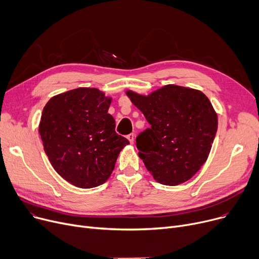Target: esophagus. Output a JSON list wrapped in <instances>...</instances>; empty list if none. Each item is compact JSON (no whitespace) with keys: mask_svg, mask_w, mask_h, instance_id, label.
Wrapping results in <instances>:
<instances>
[{"mask_svg":"<svg viewBox=\"0 0 259 259\" xmlns=\"http://www.w3.org/2000/svg\"><path fill=\"white\" fill-rule=\"evenodd\" d=\"M126 138L128 139V141L133 144L134 143V140H135V135L132 133V134H130V135H127L126 136Z\"/></svg>","mask_w":259,"mask_h":259,"instance_id":"esophagus-1","label":"esophagus"}]
</instances>
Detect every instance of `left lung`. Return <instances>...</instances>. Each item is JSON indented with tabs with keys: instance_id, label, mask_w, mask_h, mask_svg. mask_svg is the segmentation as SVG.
Listing matches in <instances>:
<instances>
[{
	"instance_id": "8db88e82",
	"label": "left lung",
	"mask_w": 259,
	"mask_h": 259,
	"mask_svg": "<svg viewBox=\"0 0 259 259\" xmlns=\"http://www.w3.org/2000/svg\"><path fill=\"white\" fill-rule=\"evenodd\" d=\"M126 94L150 124L136 138L147 170L163 185L191 179L206 162L218 130V115L207 96L176 84L148 96Z\"/></svg>"
}]
</instances>
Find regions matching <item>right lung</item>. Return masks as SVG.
<instances>
[{"instance_id": "obj_1", "label": "right lung", "mask_w": 259, "mask_h": 259, "mask_svg": "<svg viewBox=\"0 0 259 259\" xmlns=\"http://www.w3.org/2000/svg\"><path fill=\"white\" fill-rule=\"evenodd\" d=\"M111 101L97 89L78 88L52 97L42 110L38 131L45 153L56 172L76 187L103 184L130 144L115 131Z\"/></svg>"}]
</instances>
